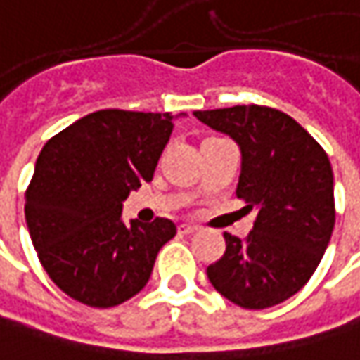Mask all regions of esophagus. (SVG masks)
Returning <instances> with one entry per match:
<instances>
[{"mask_svg": "<svg viewBox=\"0 0 360 360\" xmlns=\"http://www.w3.org/2000/svg\"><path fill=\"white\" fill-rule=\"evenodd\" d=\"M198 230V226L193 224H179V234H193Z\"/></svg>", "mask_w": 360, "mask_h": 360, "instance_id": "34e87169", "label": "esophagus"}]
</instances>
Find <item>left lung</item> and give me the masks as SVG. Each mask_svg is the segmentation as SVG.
Returning <instances> with one entry per match:
<instances>
[{
  "instance_id": "obj_1",
  "label": "left lung",
  "mask_w": 360,
  "mask_h": 360,
  "mask_svg": "<svg viewBox=\"0 0 360 360\" xmlns=\"http://www.w3.org/2000/svg\"><path fill=\"white\" fill-rule=\"evenodd\" d=\"M232 136L243 153L236 198L257 210L246 238L224 234L226 250L207 279L244 309L295 295L324 257L334 220V177L326 150L291 116L266 105L195 112Z\"/></svg>"
}]
</instances>
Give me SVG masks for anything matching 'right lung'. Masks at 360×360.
<instances>
[{"mask_svg": "<svg viewBox=\"0 0 360 360\" xmlns=\"http://www.w3.org/2000/svg\"><path fill=\"white\" fill-rule=\"evenodd\" d=\"M173 132L171 114L99 110L54 134L26 189V224L38 259L69 297L114 307L148 283L177 226L122 222V201L153 181Z\"/></svg>", "mask_w": 360, "mask_h": 360, "instance_id": "1", "label": "right lung"}]
</instances>
